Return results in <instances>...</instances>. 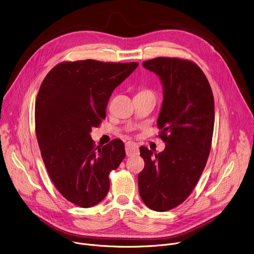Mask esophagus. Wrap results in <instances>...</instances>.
<instances>
[{
	"mask_svg": "<svg viewBox=\"0 0 254 254\" xmlns=\"http://www.w3.org/2000/svg\"><path fill=\"white\" fill-rule=\"evenodd\" d=\"M126 153H127V157L138 155V146H137L135 142H132V141L127 142V144H126Z\"/></svg>",
	"mask_w": 254,
	"mask_h": 254,
	"instance_id": "esophagus-1",
	"label": "esophagus"
}]
</instances>
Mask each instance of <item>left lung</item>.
Here are the masks:
<instances>
[{
  "mask_svg": "<svg viewBox=\"0 0 254 254\" xmlns=\"http://www.w3.org/2000/svg\"><path fill=\"white\" fill-rule=\"evenodd\" d=\"M163 84V104L157 121L166 142L155 154L140 147L144 168L138 192L150 209L165 212L183 203L206 166L214 129V97L200 67L190 60L158 57L142 62Z\"/></svg>",
  "mask_w": 254,
  "mask_h": 254,
  "instance_id": "1",
  "label": "left lung"
}]
</instances>
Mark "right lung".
Returning <instances> with one entry per match:
<instances>
[{
    "mask_svg": "<svg viewBox=\"0 0 254 254\" xmlns=\"http://www.w3.org/2000/svg\"><path fill=\"white\" fill-rule=\"evenodd\" d=\"M136 62H62L44 78L35 104V129L41 156L56 189L69 202L89 208L110 190L108 175L126 157L114 139L95 147L91 128L105 119L113 91Z\"/></svg>",
    "mask_w": 254,
    "mask_h": 254,
    "instance_id": "right-lung-1",
    "label": "right lung"
}]
</instances>
